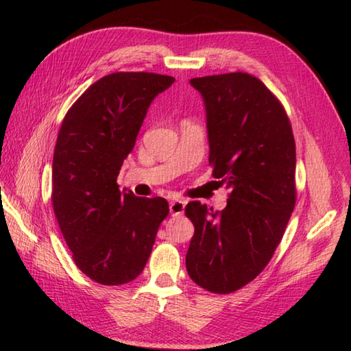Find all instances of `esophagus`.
<instances>
[{"label":"esophagus","mask_w":351,"mask_h":351,"mask_svg":"<svg viewBox=\"0 0 351 351\" xmlns=\"http://www.w3.org/2000/svg\"><path fill=\"white\" fill-rule=\"evenodd\" d=\"M169 208L171 215H182L184 208H186V202L181 199H173L169 202Z\"/></svg>","instance_id":"1"}]
</instances>
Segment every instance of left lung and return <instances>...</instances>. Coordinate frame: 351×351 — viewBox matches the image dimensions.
<instances>
[{
	"mask_svg": "<svg viewBox=\"0 0 351 351\" xmlns=\"http://www.w3.org/2000/svg\"><path fill=\"white\" fill-rule=\"evenodd\" d=\"M201 93L213 176L230 190L222 212L192 201L195 226L186 267L213 293L253 281L282 239L296 202V149L284 107L258 78L242 73L190 80Z\"/></svg>",
	"mask_w": 351,
	"mask_h": 351,
	"instance_id": "obj_1",
	"label": "left lung"
}]
</instances>
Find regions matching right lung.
I'll list each match as a JSON object with an SVG mask.
<instances>
[{
    "instance_id": "1",
    "label": "right lung",
    "mask_w": 351,
    "mask_h": 351,
    "mask_svg": "<svg viewBox=\"0 0 351 351\" xmlns=\"http://www.w3.org/2000/svg\"><path fill=\"white\" fill-rule=\"evenodd\" d=\"M173 82V76L147 72L107 75L81 95L61 124L53 212L76 267L103 285L141 275L169 215L164 197L121 192L117 178L152 101Z\"/></svg>"
}]
</instances>
